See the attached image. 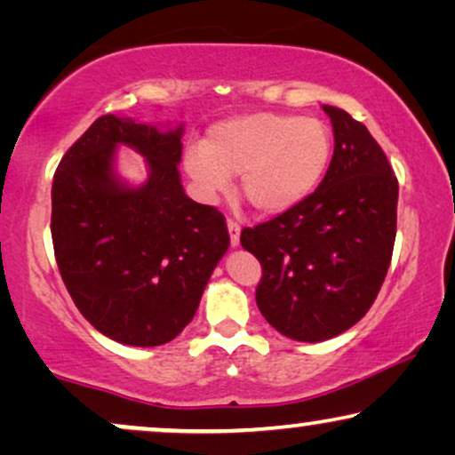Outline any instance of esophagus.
I'll list each match as a JSON object with an SVG mask.
<instances>
[{
  "instance_id": "obj_1",
  "label": "esophagus",
  "mask_w": 455,
  "mask_h": 455,
  "mask_svg": "<svg viewBox=\"0 0 455 455\" xmlns=\"http://www.w3.org/2000/svg\"><path fill=\"white\" fill-rule=\"evenodd\" d=\"M228 232H229V242L232 246L240 244V223L235 220H228Z\"/></svg>"
}]
</instances>
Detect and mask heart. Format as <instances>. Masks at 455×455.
Here are the masks:
<instances>
[{
	"instance_id": "1",
	"label": "heart",
	"mask_w": 455,
	"mask_h": 455,
	"mask_svg": "<svg viewBox=\"0 0 455 455\" xmlns=\"http://www.w3.org/2000/svg\"><path fill=\"white\" fill-rule=\"evenodd\" d=\"M333 139L316 117L248 114L217 122L203 145L184 153V170L203 196L229 188L242 176V195L259 213H283L308 195L325 176Z\"/></svg>"
}]
</instances>
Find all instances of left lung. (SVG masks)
Listing matches in <instances>:
<instances>
[{"mask_svg": "<svg viewBox=\"0 0 455 455\" xmlns=\"http://www.w3.org/2000/svg\"><path fill=\"white\" fill-rule=\"evenodd\" d=\"M323 109L335 148L319 188L240 234L263 267L259 310L285 338L310 344L369 313L387 275L397 223V178L383 148L347 111Z\"/></svg>", "mask_w": 455, "mask_h": 455, "instance_id": "8db88e82", "label": "left lung"}]
</instances>
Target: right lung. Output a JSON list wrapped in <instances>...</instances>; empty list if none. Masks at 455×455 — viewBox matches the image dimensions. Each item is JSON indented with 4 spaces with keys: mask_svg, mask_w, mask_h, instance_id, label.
<instances>
[{
    "mask_svg": "<svg viewBox=\"0 0 455 455\" xmlns=\"http://www.w3.org/2000/svg\"><path fill=\"white\" fill-rule=\"evenodd\" d=\"M182 132L101 116L55 170L52 238L61 279L84 319L120 344L151 347L182 333L229 246L226 217L186 196L180 182ZM117 144L148 161L139 189L116 178Z\"/></svg>",
    "mask_w": 455,
    "mask_h": 455,
    "instance_id": "add662e5",
    "label": "right lung"
}]
</instances>
